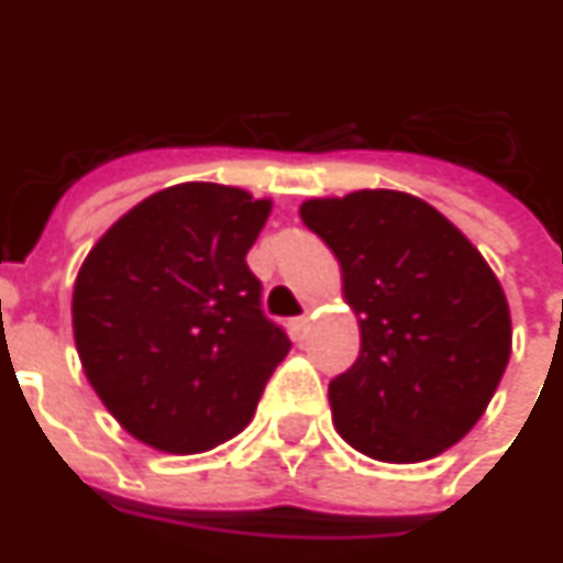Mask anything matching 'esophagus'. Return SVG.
Listing matches in <instances>:
<instances>
[{
  "label": "esophagus",
  "mask_w": 563,
  "mask_h": 563,
  "mask_svg": "<svg viewBox=\"0 0 563 563\" xmlns=\"http://www.w3.org/2000/svg\"><path fill=\"white\" fill-rule=\"evenodd\" d=\"M289 328H291V336L303 339L307 333H310V319H307V316H300V319H291Z\"/></svg>",
  "instance_id": "esophagus-1"
}]
</instances>
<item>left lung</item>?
<instances>
[{
	"instance_id": "8db88e82",
	"label": "left lung",
	"mask_w": 563,
	"mask_h": 563,
	"mask_svg": "<svg viewBox=\"0 0 563 563\" xmlns=\"http://www.w3.org/2000/svg\"><path fill=\"white\" fill-rule=\"evenodd\" d=\"M300 218L336 253L360 321L357 363L330 380L339 437L366 457L422 463L482 419L510 360V310L482 251L422 197H310Z\"/></svg>"
}]
</instances>
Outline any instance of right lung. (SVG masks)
<instances>
[{"label":"right lung","mask_w":563,"mask_h":563,"mask_svg":"<svg viewBox=\"0 0 563 563\" xmlns=\"http://www.w3.org/2000/svg\"><path fill=\"white\" fill-rule=\"evenodd\" d=\"M272 206L218 183L162 188L120 214L76 274L85 377L156 452L200 454L242 434L289 354L244 263Z\"/></svg>","instance_id":"right-lung-1"}]
</instances>
